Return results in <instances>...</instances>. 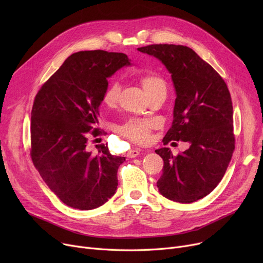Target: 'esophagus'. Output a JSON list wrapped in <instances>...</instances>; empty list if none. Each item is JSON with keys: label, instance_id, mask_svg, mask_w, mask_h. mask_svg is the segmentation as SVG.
<instances>
[{"label": "esophagus", "instance_id": "esophagus-1", "mask_svg": "<svg viewBox=\"0 0 263 263\" xmlns=\"http://www.w3.org/2000/svg\"><path fill=\"white\" fill-rule=\"evenodd\" d=\"M139 155H140V150H139V149H131V150L129 151V153L127 154L128 158H130V159L136 158Z\"/></svg>", "mask_w": 263, "mask_h": 263}]
</instances>
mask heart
<instances>
[{
  "instance_id": "1",
  "label": "heart",
  "mask_w": 263,
  "mask_h": 263,
  "mask_svg": "<svg viewBox=\"0 0 263 263\" xmlns=\"http://www.w3.org/2000/svg\"><path fill=\"white\" fill-rule=\"evenodd\" d=\"M140 82L147 97L160 91H165L164 80L153 72H147L140 77ZM120 91L119 83L114 81L110 83L103 95V103L112 107L116 104ZM156 127V121L148 118H130L119 127V132L135 143L144 144L149 141L150 131Z\"/></svg>"
}]
</instances>
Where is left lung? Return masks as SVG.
<instances>
[{
  "label": "left lung",
  "instance_id": "left-lung-1",
  "mask_svg": "<svg viewBox=\"0 0 263 263\" xmlns=\"http://www.w3.org/2000/svg\"><path fill=\"white\" fill-rule=\"evenodd\" d=\"M158 59L172 74L176 91L174 119L163 139L189 143L177 157L167 147L157 149L163 174L161 194L191 203L203 198L222 180L234 150L233 114L225 81L196 52L177 45H150L137 49Z\"/></svg>",
  "mask_w": 263,
  "mask_h": 263
}]
</instances>
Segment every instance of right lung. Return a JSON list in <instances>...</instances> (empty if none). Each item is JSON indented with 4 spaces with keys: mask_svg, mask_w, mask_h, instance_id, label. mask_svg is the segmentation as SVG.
Here are the masks:
<instances>
[{
    "mask_svg": "<svg viewBox=\"0 0 263 263\" xmlns=\"http://www.w3.org/2000/svg\"><path fill=\"white\" fill-rule=\"evenodd\" d=\"M131 62L126 54L102 50L70 55L35 97L31 123V157L39 175L65 204L92 210L117 190L123 157L107 145L92 156L88 132H96L107 79Z\"/></svg>",
    "mask_w": 263,
    "mask_h": 263,
    "instance_id": "1",
    "label": "right lung"
}]
</instances>
